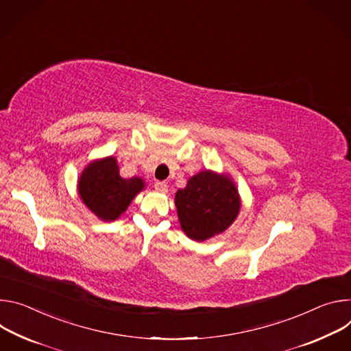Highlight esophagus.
I'll return each instance as SVG.
<instances>
[{"label": "esophagus", "mask_w": 351, "mask_h": 351, "mask_svg": "<svg viewBox=\"0 0 351 351\" xmlns=\"http://www.w3.org/2000/svg\"><path fill=\"white\" fill-rule=\"evenodd\" d=\"M154 189L160 191V192H167L169 191V185L165 181H156L154 182Z\"/></svg>", "instance_id": "esophagus-1"}]
</instances>
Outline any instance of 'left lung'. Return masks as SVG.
<instances>
[{"mask_svg": "<svg viewBox=\"0 0 351 351\" xmlns=\"http://www.w3.org/2000/svg\"><path fill=\"white\" fill-rule=\"evenodd\" d=\"M176 206L185 234L193 241H205L232 224L241 201L236 184L227 174L205 170L177 191Z\"/></svg>", "mask_w": 351, "mask_h": 351, "instance_id": "8db88e82", "label": "left lung"}]
</instances>
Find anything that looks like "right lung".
I'll return each instance as SVG.
<instances>
[{
  "label": "right lung",
  "instance_id": "obj_1",
  "mask_svg": "<svg viewBox=\"0 0 351 351\" xmlns=\"http://www.w3.org/2000/svg\"><path fill=\"white\" fill-rule=\"evenodd\" d=\"M143 188L142 178L120 176L119 165L112 156L89 163L77 180L82 202L103 221L119 219Z\"/></svg>",
  "mask_w": 351,
  "mask_h": 351
}]
</instances>
